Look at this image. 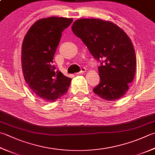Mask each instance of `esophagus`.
I'll return each instance as SVG.
<instances>
[{"instance_id": "1", "label": "esophagus", "mask_w": 155, "mask_h": 155, "mask_svg": "<svg viewBox=\"0 0 155 155\" xmlns=\"http://www.w3.org/2000/svg\"><path fill=\"white\" fill-rule=\"evenodd\" d=\"M86 68H82L81 69V71H80V72L77 73V74H78V75H79V74H84V72H86Z\"/></svg>"}]
</instances>
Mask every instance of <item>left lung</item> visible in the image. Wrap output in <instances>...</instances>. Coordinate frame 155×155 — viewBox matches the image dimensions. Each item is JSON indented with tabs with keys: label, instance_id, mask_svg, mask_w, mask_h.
Instances as JSON below:
<instances>
[{
	"label": "left lung",
	"instance_id": "8db88e82",
	"mask_svg": "<svg viewBox=\"0 0 155 155\" xmlns=\"http://www.w3.org/2000/svg\"><path fill=\"white\" fill-rule=\"evenodd\" d=\"M98 61L100 83L93 91L101 98L115 101L129 89L134 78L136 57L127 34L110 21L100 19H80L71 27Z\"/></svg>",
	"mask_w": 155,
	"mask_h": 155
}]
</instances>
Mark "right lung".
I'll use <instances>...</instances> for the list:
<instances>
[{
	"mask_svg": "<svg viewBox=\"0 0 155 155\" xmlns=\"http://www.w3.org/2000/svg\"><path fill=\"white\" fill-rule=\"evenodd\" d=\"M71 18L51 17L35 22L24 37L21 49L23 76L35 94L46 102H54L65 95L71 79L53 65V57L63 31Z\"/></svg>",
	"mask_w": 155,
	"mask_h": 155,
	"instance_id": "right-lung-1",
	"label": "right lung"
}]
</instances>
